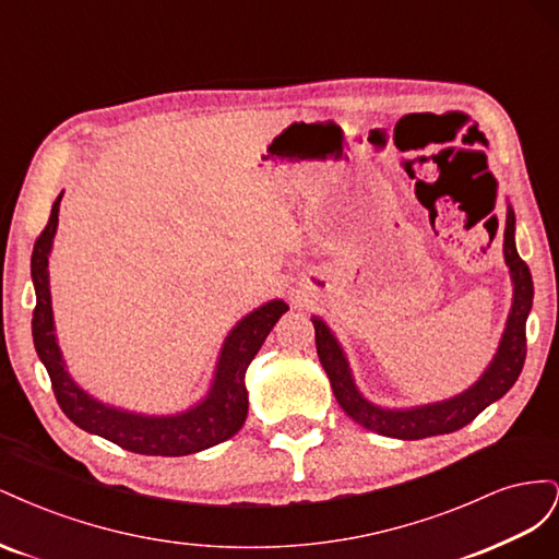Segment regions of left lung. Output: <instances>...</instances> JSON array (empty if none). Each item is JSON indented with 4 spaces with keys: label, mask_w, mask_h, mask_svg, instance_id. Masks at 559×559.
I'll list each match as a JSON object with an SVG mask.
<instances>
[{
    "label": "left lung",
    "mask_w": 559,
    "mask_h": 559,
    "mask_svg": "<svg viewBox=\"0 0 559 559\" xmlns=\"http://www.w3.org/2000/svg\"><path fill=\"white\" fill-rule=\"evenodd\" d=\"M503 259L511 270L513 280V306L506 321V331L501 335L499 349L495 359L489 361L485 373L476 384H471L466 392L456 394L448 401L417 405V408H382V405L370 403L354 384L352 370L347 364L341 343L335 341L331 329L319 317H312L314 324V341L319 361L324 366L331 380V389L341 408L366 427L380 436L401 438V441H417V438L452 433L466 427L468 421L476 419L489 403L499 401L522 373L524 357H527V335H524V324L532 310L534 284L527 263L520 259L515 249V214L509 207L506 214V230H503Z\"/></svg>",
    "instance_id": "left-lung-1"
}]
</instances>
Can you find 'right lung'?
<instances>
[{
    "label": "right lung",
    "mask_w": 559,
    "mask_h": 559,
    "mask_svg": "<svg viewBox=\"0 0 559 559\" xmlns=\"http://www.w3.org/2000/svg\"><path fill=\"white\" fill-rule=\"evenodd\" d=\"M60 200L62 193L56 198L48 224L35 242V251H32V282H35L37 292V308L32 312V335H35V349L48 370L62 413L83 431L103 436L123 450L138 454L183 456L228 441L230 436L242 429L247 419V368L265 343L267 333L273 331L277 319L289 310V306L275 298L235 324L226 337L222 354H218L210 394L193 408L163 417L114 408V405L83 392L72 380L56 341L53 308H50L48 289V253L56 238Z\"/></svg>",
    "instance_id": "obj_1"
}]
</instances>
